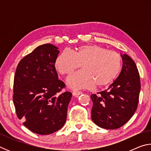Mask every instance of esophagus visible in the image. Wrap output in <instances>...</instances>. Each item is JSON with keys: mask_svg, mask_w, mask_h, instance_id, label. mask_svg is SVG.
<instances>
[{"mask_svg": "<svg viewBox=\"0 0 151 151\" xmlns=\"http://www.w3.org/2000/svg\"><path fill=\"white\" fill-rule=\"evenodd\" d=\"M83 94V93H82L81 91H74L73 92V96H78V95H80V94Z\"/></svg>", "mask_w": 151, "mask_h": 151, "instance_id": "esophagus-1", "label": "esophagus"}]
</instances>
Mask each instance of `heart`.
I'll use <instances>...</instances> for the list:
<instances>
[{
    "instance_id": "1",
    "label": "heart",
    "mask_w": 151,
    "mask_h": 151,
    "mask_svg": "<svg viewBox=\"0 0 151 151\" xmlns=\"http://www.w3.org/2000/svg\"><path fill=\"white\" fill-rule=\"evenodd\" d=\"M55 67L62 75H70L82 65L83 70L67 79L70 88H92L111 85L118 77L122 60L119 53L97 45H82L72 53L63 51L55 60Z\"/></svg>"
}]
</instances>
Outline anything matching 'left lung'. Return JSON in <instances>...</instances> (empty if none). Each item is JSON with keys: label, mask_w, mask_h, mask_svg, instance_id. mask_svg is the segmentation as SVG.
<instances>
[{"label": "left lung", "mask_w": 151, "mask_h": 151, "mask_svg": "<svg viewBox=\"0 0 151 151\" xmlns=\"http://www.w3.org/2000/svg\"><path fill=\"white\" fill-rule=\"evenodd\" d=\"M121 55L122 68L119 76L106 90L91 95V119L103 129L123 126L133 116L139 103L140 81L136 64L127 54Z\"/></svg>", "instance_id": "obj_1"}]
</instances>
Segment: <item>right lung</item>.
Here are the masks:
<instances>
[{
	"instance_id": "obj_1",
	"label": "right lung",
	"mask_w": 151,
	"mask_h": 151,
	"mask_svg": "<svg viewBox=\"0 0 151 151\" xmlns=\"http://www.w3.org/2000/svg\"><path fill=\"white\" fill-rule=\"evenodd\" d=\"M45 44L20 61L14 78L13 103L17 117L35 133L47 135L65 124L70 92L59 93L65 84L60 81L55 63L59 50Z\"/></svg>"
}]
</instances>
